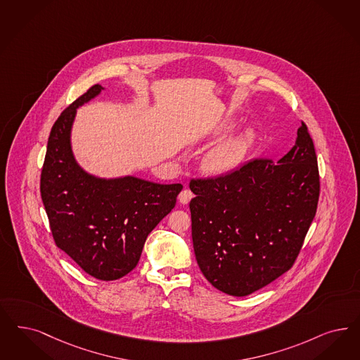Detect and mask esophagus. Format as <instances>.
I'll use <instances>...</instances> for the list:
<instances>
[{
  "mask_svg": "<svg viewBox=\"0 0 360 360\" xmlns=\"http://www.w3.org/2000/svg\"><path fill=\"white\" fill-rule=\"evenodd\" d=\"M194 195H193V193L190 191V190H187V188H185V190H182L181 193H179V195H178V199H179V202L182 203V205H186V203H188L190 200H191V198H193Z\"/></svg>",
  "mask_w": 360,
  "mask_h": 360,
  "instance_id": "1",
  "label": "esophagus"
}]
</instances>
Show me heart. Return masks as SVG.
I'll use <instances>...</instances> for the list:
<instances>
[{
	"label": "heart",
	"mask_w": 360,
	"mask_h": 360,
	"mask_svg": "<svg viewBox=\"0 0 360 360\" xmlns=\"http://www.w3.org/2000/svg\"><path fill=\"white\" fill-rule=\"evenodd\" d=\"M252 139L254 136L250 131H243L221 142L206 154L203 160L205 170L212 175L230 173L243 160Z\"/></svg>",
	"instance_id": "heart-1"
}]
</instances>
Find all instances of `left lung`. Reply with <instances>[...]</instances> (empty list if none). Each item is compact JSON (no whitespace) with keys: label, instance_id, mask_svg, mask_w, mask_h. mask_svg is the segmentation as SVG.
<instances>
[{"label":"left lung","instance_id":"left-lung-1","mask_svg":"<svg viewBox=\"0 0 360 360\" xmlns=\"http://www.w3.org/2000/svg\"><path fill=\"white\" fill-rule=\"evenodd\" d=\"M191 236L205 278L233 297L274 282L297 261L316 214L321 179L307 124L279 161L252 160L214 178H191Z\"/></svg>","mask_w":360,"mask_h":360}]
</instances>
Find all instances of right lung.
Returning a JSON list of instances; mask_svg holds the SVG:
<instances>
[{
    "mask_svg": "<svg viewBox=\"0 0 360 360\" xmlns=\"http://www.w3.org/2000/svg\"><path fill=\"white\" fill-rule=\"evenodd\" d=\"M101 89H87L53 124L39 191L56 246L89 275L115 281L136 267L146 238L173 210L184 186L134 176L105 181L75 163L70 150L75 109Z\"/></svg>",
    "mask_w": 360,
    "mask_h": 360,
    "instance_id": "obj_1",
    "label": "right lung"
}]
</instances>
